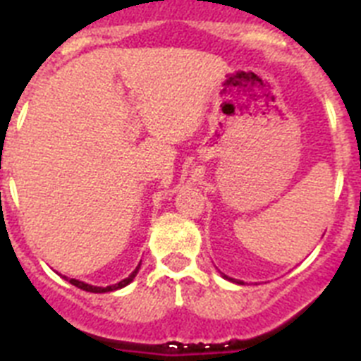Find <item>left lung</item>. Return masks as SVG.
<instances>
[{
  "label": "left lung",
  "mask_w": 361,
  "mask_h": 361,
  "mask_svg": "<svg viewBox=\"0 0 361 361\" xmlns=\"http://www.w3.org/2000/svg\"><path fill=\"white\" fill-rule=\"evenodd\" d=\"M224 279H228V276H226V275H224ZM228 280H233V279H228ZM233 282H237V280H233ZM237 283H242V282H240V280H238V282H237Z\"/></svg>",
  "instance_id": "1"
}]
</instances>
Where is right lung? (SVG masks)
<instances>
[{
	"instance_id": "add662e5",
	"label": "right lung",
	"mask_w": 361,
	"mask_h": 361,
	"mask_svg": "<svg viewBox=\"0 0 361 361\" xmlns=\"http://www.w3.org/2000/svg\"><path fill=\"white\" fill-rule=\"evenodd\" d=\"M139 267H141V264H139V266L135 267V271H132V275L128 276V279H124V280H121L119 283H114V286H106V288H97V286H90V283H85V282H79V280H75V279H65L68 280L70 283H72V286H75V288H79V289H82V291H88V293H110V291H116V289H121V288H124V286H128L130 282H132L133 279H135V275L137 273H139Z\"/></svg>"
}]
</instances>
